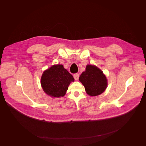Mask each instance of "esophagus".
Instances as JSON below:
<instances>
[{"label": "esophagus", "mask_w": 146, "mask_h": 146, "mask_svg": "<svg viewBox=\"0 0 146 146\" xmlns=\"http://www.w3.org/2000/svg\"><path fill=\"white\" fill-rule=\"evenodd\" d=\"M73 77L76 80H78L79 78V74L78 73H75L73 74Z\"/></svg>", "instance_id": "obj_1"}]
</instances>
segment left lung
Wrapping results in <instances>:
<instances>
[{"label": "left lung", "instance_id": "8db88e82", "mask_svg": "<svg viewBox=\"0 0 146 146\" xmlns=\"http://www.w3.org/2000/svg\"><path fill=\"white\" fill-rule=\"evenodd\" d=\"M87 94L92 96L101 95L107 86V80L103 72L95 66L88 65L79 77Z\"/></svg>", "mask_w": 146, "mask_h": 146}]
</instances>
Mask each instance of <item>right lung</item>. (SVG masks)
<instances>
[{
	"mask_svg": "<svg viewBox=\"0 0 146 146\" xmlns=\"http://www.w3.org/2000/svg\"><path fill=\"white\" fill-rule=\"evenodd\" d=\"M73 76L63 65H54L42 75L41 84L45 92L51 97L60 98L66 94L68 85L74 81Z\"/></svg>",
	"mask_w": 146,
	"mask_h": 146,
	"instance_id": "add662e5",
	"label": "right lung"
}]
</instances>
